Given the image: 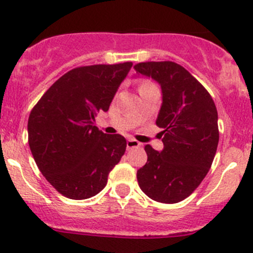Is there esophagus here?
Returning a JSON list of instances; mask_svg holds the SVG:
<instances>
[{
	"instance_id": "esophagus-1",
	"label": "esophagus",
	"mask_w": 253,
	"mask_h": 253,
	"mask_svg": "<svg viewBox=\"0 0 253 253\" xmlns=\"http://www.w3.org/2000/svg\"><path fill=\"white\" fill-rule=\"evenodd\" d=\"M140 146H141V143L138 142V141L134 140V138H129V140H127V150L140 147Z\"/></svg>"
}]
</instances>
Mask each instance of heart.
<instances>
[{
  "label": "heart",
  "instance_id": "1",
  "mask_svg": "<svg viewBox=\"0 0 253 253\" xmlns=\"http://www.w3.org/2000/svg\"><path fill=\"white\" fill-rule=\"evenodd\" d=\"M151 82H148V81H143V82H141L140 84V86H138V89L141 88V87H145V86H147V84H150Z\"/></svg>",
  "mask_w": 253,
  "mask_h": 253
}]
</instances>
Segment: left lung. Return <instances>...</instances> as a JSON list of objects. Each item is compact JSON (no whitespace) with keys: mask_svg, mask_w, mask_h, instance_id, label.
I'll return each mask as SVG.
<instances>
[{"mask_svg":"<svg viewBox=\"0 0 253 253\" xmlns=\"http://www.w3.org/2000/svg\"><path fill=\"white\" fill-rule=\"evenodd\" d=\"M136 72L161 84V152L145 146L147 162L137 171L141 190L153 201L177 204L200 186L211 169L219 132L211 94L181 65L172 61L141 62Z\"/></svg>","mask_w":253,"mask_h":253,"instance_id":"1","label":"left lung"}]
</instances>
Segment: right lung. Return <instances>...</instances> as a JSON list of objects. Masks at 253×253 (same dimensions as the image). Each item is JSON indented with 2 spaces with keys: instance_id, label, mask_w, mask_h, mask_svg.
Segmentation results:
<instances>
[{
  "instance_id": "1",
  "label": "right lung",
  "mask_w": 253,
  "mask_h": 253,
  "mask_svg": "<svg viewBox=\"0 0 253 253\" xmlns=\"http://www.w3.org/2000/svg\"><path fill=\"white\" fill-rule=\"evenodd\" d=\"M132 62L82 66L43 93L28 117V145L37 167L57 192L84 200L105 188L126 151L121 134H106L94 117L107 111Z\"/></svg>"
}]
</instances>
